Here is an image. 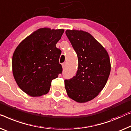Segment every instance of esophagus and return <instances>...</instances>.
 <instances>
[{"mask_svg": "<svg viewBox=\"0 0 131 131\" xmlns=\"http://www.w3.org/2000/svg\"><path fill=\"white\" fill-rule=\"evenodd\" d=\"M61 65H62V67H63V68H64V67H65V66H66V63H64L62 64Z\"/></svg>", "mask_w": 131, "mask_h": 131, "instance_id": "obj_1", "label": "esophagus"}]
</instances>
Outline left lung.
<instances>
[{
	"label": "left lung",
	"instance_id": "left-lung-1",
	"mask_svg": "<svg viewBox=\"0 0 131 131\" xmlns=\"http://www.w3.org/2000/svg\"><path fill=\"white\" fill-rule=\"evenodd\" d=\"M66 34L77 53L78 67L76 75L64 81L70 98L84 103L95 98L104 88L111 71L109 55L91 34L67 30Z\"/></svg>",
	"mask_w": 131,
	"mask_h": 131
}]
</instances>
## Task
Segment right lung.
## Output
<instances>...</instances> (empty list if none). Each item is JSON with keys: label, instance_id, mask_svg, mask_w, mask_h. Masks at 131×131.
<instances>
[{"label": "right lung", "instance_id": "right-lung-1", "mask_svg": "<svg viewBox=\"0 0 131 131\" xmlns=\"http://www.w3.org/2000/svg\"><path fill=\"white\" fill-rule=\"evenodd\" d=\"M63 29L40 28L22 41L12 57V71L19 88L31 96L47 94L52 80L62 72L61 51L56 45Z\"/></svg>", "mask_w": 131, "mask_h": 131}]
</instances>
